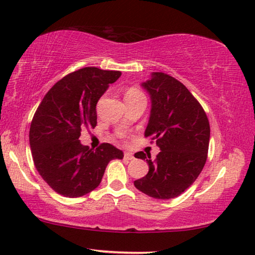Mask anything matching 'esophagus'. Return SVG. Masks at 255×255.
Returning a JSON list of instances; mask_svg holds the SVG:
<instances>
[{
	"instance_id": "obj_1",
	"label": "esophagus",
	"mask_w": 255,
	"mask_h": 255,
	"mask_svg": "<svg viewBox=\"0 0 255 255\" xmlns=\"http://www.w3.org/2000/svg\"><path fill=\"white\" fill-rule=\"evenodd\" d=\"M124 159L125 160H132L134 159V155L131 154V153H129V152H125V154H124Z\"/></svg>"
}]
</instances>
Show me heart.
<instances>
[{
  "instance_id": "1",
  "label": "heart",
  "mask_w": 255,
  "mask_h": 255,
  "mask_svg": "<svg viewBox=\"0 0 255 255\" xmlns=\"http://www.w3.org/2000/svg\"><path fill=\"white\" fill-rule=\"evenodd\" d=\"M136 96H144V94L139 90H137V88L131 87L126 92V96L125 98H136Z\"/></svg>"
}]
</instances>
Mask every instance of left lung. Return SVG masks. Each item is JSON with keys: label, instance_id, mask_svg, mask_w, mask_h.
I'll list each match as a JSON object with an SVG mask.
<instances>
[{"label": "left lung", "instance_id": "1", "mask_svg": "<svg viewBox=\"0 0 255 255\" xmlns=\"http://www.w3.org/2000/svg\"><path fill=\"white\" fill-rule=\"evenodd\" d=\"M142 86L152 101L145 137L155 139L161 152L154 161L144 152L136 153L138 159H146L149 169L134 185L154 199H173L196 180L204 167L210 124L199 101L173 77L153 72Z\"/></svg>", "mask_w": 255, "mask_h": 255}]
</instances>
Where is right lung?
Wrapping results in <instances>:
<instances>
[{"mask_svg":"<svg viewBox=\"0 0 255 255\" xmlns=\"http://www.w3.org/2000/svg\"><path fill=\"white\" fill-rule=\"evenodd\" d=\"M120 71L86 67L71 72L46 93L31 120L29 143L35 167L60 195L79 197L100 185L108 163L124 153L103 143L80 144L83 129L98 124L96 104Z\"/></svg>","mask_w":255,"mask_h":255,"instance_id":"1","label":"right lung"}]
</instances>
